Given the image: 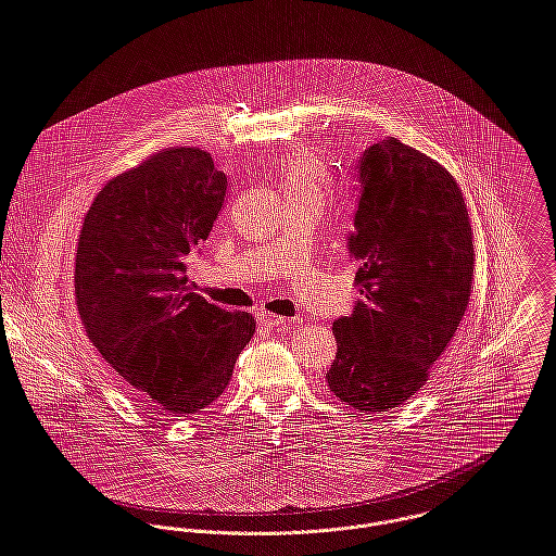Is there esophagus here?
<instances>
[{
  "label": "esophagus",
  "instance_id": "obj_1",
  "mask_svg": "<svg viewBox=\"0 0 556 556\" xmlns=\"http://www.w3.org/2000/svg\"><path fill=\"white\" fill-rule=\"evenodd\" d=\"M258 324L265 326V328H280V326L287 324V319L280 317V315H274V313H261Z\"/></svg>",
  "mask_w": 556,
  "mask_h": 556
}]
</instances>
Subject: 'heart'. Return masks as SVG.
Masks as SVG:
<instances>
[{"label":"heart","mask_w":556,"mask_h":556,"mask_svg":"<svg viewBox=\"0 0 556 556\" xmlns=\"http://www.w3.org/2000/svg\"><path fill=\"white\" fill-rule=\"evenodd\" d=\"M328 170L308 153H293L280 166V187L287 200H321L328 193Z\"/></svg>","instance_id":"b5f03b06"}]
</instances>
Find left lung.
Segmentation results:
<instances>
[{"label": "left lung", "mask_w": 556, "mask_h": 556, "mask_svg": "<svg viewBox=\"0 0 556 556\" xmlns=\"http://www.w3.org/2000/svg\"><path fill=\"white\" fill-rule=\"evenodd\" d=\"M350 252L361 300L334 321L326 372L348 405L379 414L405 403L453 341L475 280L472 226L453 175L396 138L358 160Z\"/></svg>", "instance_id": "1"}]
</instances>
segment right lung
Here are the masks:
<instances>
[{"label":"right lung","mask_w":556,"mask_h":556,"mask_svg":"<svg viewBox=\"0 0 556 556\" xmlns=\"http://www.w3.org/2000/svg\"><path fill=\"white\" fill-rule=\"evenodd\" d=\"M226 186L211 153L170 147L110 179L81 222L75 302L86 337L157 414L213 403L256 330L250 313L206 302L186 274Z\"/></svg>","instance_id":"obj_1"}]
</instances>
